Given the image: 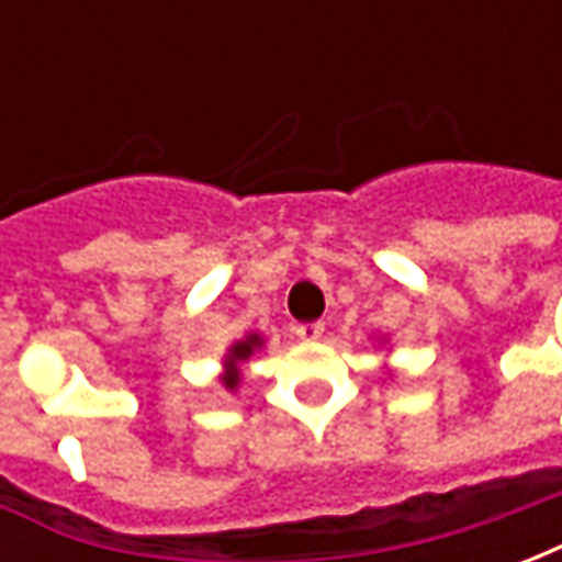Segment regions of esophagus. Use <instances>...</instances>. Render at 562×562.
I'll use <instances>...</instances> for the list:
<instances>
[{
    "mask_svg": "<svg viewBox=\"0 0 562 562\" xmlns=\"http://www.w3.org/2000/svg\"><path fill=\"white\" fill-rule=\"evenodd\" d=\"M294 334H297L304 342H316L318 337L325 334V325H322V322H304V325H297V328H294Z\"/></svg>",
    "mask_w": 562,
    "mask_h": 562,
    "instance_id": "obj_1",
    "label": "esophagus"
}]
</instances>
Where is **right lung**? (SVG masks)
Listing matches in <instances>:
<instances>
[{"label": "right lung", "instance_id": "obj_1", "mask_svg": "<svg viewBox=\"0 0 562 562\" xmlns=\"http://www.w3.org/2000/svg\"><path fill=\"white\" fill-rule=\"evenodd\" d=\"M265 346V337L261 334H246L244 340L232 342L228 349H225V355H222V373H220V382L222 389L225 391H237L240 389V379H244V373H240V367L252 358V355L258 352Z\"/></svg>", "mask_w": 562, "mask_h": 562}]
</instances>
